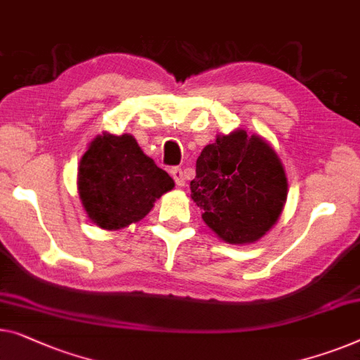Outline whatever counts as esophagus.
<instances>
[{"label":"esophagus","mask_w":360,"mask_h":360,"mask_svg":"<svg viewBox=\"0 0 360 360\" xmlns=\"http://www.w3.org/2000/svg\"><path fill=\"white\" fill-rule=\"evenodd\" d=\"M170 174H172V176H174V180H175L176 185H179V186H185V175H184V170L179 169V167H174V169L170 170Z\"/></svg>","instance_id":"34e87169"}]
</instances>
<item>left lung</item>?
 <instances>
[{
    "mask_svg": "<svg viewBox=\"0 0 360 360\" xmlns=\"http://www.w3.org/2000/svg\"><path fill=\"white\" fill-rule=\"evenodd\" d=\"M191 200L202 221L224 242L255 243L278 222L288 200L279 155L258 134H217L196 160Z\"/></svg>",
    "mask_w": 360,
    "mask_h": 360,
    "instance_id": "8db88e82",
    "label": "left lung"
}]
</instances>
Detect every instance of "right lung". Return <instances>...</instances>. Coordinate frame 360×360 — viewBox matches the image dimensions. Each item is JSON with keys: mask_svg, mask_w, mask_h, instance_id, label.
<instances>
[{"mask_svg": "<svg viewBox=\"0 0 360 360\" xmlns=\"http://www.w3.org/2000/svg\"><path fill=\"white\" fill-rule=\"evenodd\" d=\"M175 184L124 133L97 134L77 169V193L87 217L105 231H118L141 221L154 202Z\"/></svg>", "mask_w": 360, "mask_h": 360, "instance_id": "add662e5", "label": "right lung"}]
</instances>
